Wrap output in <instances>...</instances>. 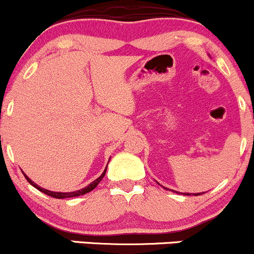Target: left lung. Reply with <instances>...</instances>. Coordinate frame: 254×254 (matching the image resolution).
<instances>
[{
    "mask_svg": "<svg viewBox=\"0 0 254 254\" xmlns=\"http://www.w3.org/2000/svg\"><path fill=\"white\" fill-rule=\"evenodd\" d=\"M176 192H177V191H176ZM185 195H190V193H189V192H187V193H185ZM192 195L197 196V195H201V193H200V192H198V193H192Z\"/></svg>",
    "mask_w": 254,
    "mask_h": 254,
    "instance_id": "left-lung-1",
    "label": "left lung"
}]
</instances>
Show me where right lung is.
<instances>
[{"label": "right lung", "mask_w": 254, "mask_h": 254, "mask_svg": "<svg viewBox=\"0 0 254 254\" xmlns=\"http://www.w3.org/2000/svg\"><path fill=\"white\" fill-rule=\"evenodd\" d=\"M106 167H108V166H106ZM105 172H106V168H105V170H104V172H103V173H102V176H100L99 178H97V179H95L94 182H92L91 184H88V185H87L86 188H83V189H81V190H77V191H71V192H58V191H50V190H47V189H43V188H41V187H39V185H37V184H35V183L32 182L31 179H30L28 176H25V174H24V177H25V178H26V181H28V182L30 183V184L32 185V187H35V188H36L37 190H40L41 192L46 193V195H48V196H52V197H54V198H69V197H76V196H80V195H84V193H87V192L92 191V190H93L94 188L97 187L98 184H99L100 181H102V179L104 178V176H105Z\"/></svg>", "instance_id": "right-lung-1"}]
</instances>
